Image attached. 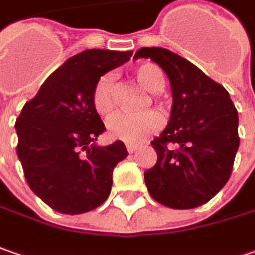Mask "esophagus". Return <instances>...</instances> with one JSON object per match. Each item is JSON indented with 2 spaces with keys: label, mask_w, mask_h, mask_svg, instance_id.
Listing matches in <instances>:
<instances>
[{
  "label": "esophagus",
  "mask_w": 255,
  "mask_h": 255,
  "mask_svg": "<svg viewBox=\"0 0 255 255\" xmlns=\"http://www.w3.org/2000/svg\"><path fill=\"white\" fill-rule=\"evenodd\" d=\"M126 147H127L128 152H135V151L138 149V145H137V144H126Z\"/></svg>",
  "instance_id": "esophagus-1"
}]
</instances>
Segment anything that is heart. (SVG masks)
I'll return each instance as SVG.
<instances>
[{
	"mask_svg": "<svg viewBox=\"0 0 255 255\" xmlns=\"http://www.w3.org/2000/svg\"><path fill=\"white\" fill-rule=\"evenodd\" d=\"M132 78L139 88L147 93H158L164 88V74L160 68L151 62L138 65L132 71ZM93 106L100 116H107L116 106V87L110 75L98 78L93 90ZM164 108V106H161ZM162 127V118L157 113H144L139 116H128L118 113L110 117L107 129L111 138L124 141L128 144L141 142L145 137L157 132Z\"/></svg>",
	"mask_w": 255,
	"mask_h": 255,
	"instance_id": "heart-1",
	"label": "heart"
}]
</instances>
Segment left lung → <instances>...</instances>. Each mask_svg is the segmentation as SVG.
<instances>
[{"label": "left lung", "mask_w": 255, "mask_h": 255, "mask_svg": "<svg viewBox=\"0 0 255 255\" xmlns=\"http://www.w3.org/2000/svg\"><path fill=\"white\" fill-rule=\"evenodd\" d=\"M134 58L158 64L172 90L170 123L151 142L157 162L144 172L149 195L177 210L205 204L233 171L240 145L234 103L221 84L170 50L144 47Z\"/></svg>", "instance_id": "obj_1"}]
</instances>
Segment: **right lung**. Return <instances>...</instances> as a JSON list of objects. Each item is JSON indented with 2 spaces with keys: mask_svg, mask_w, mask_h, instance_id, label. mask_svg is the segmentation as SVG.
<instances>
[{
  "mask_svg": "<svg viewBox=\"0 0 255 255\" xmlns=\"http://www.w3.org/2000/svg\"><path fill=\"white\" fill-rule=\"evenodd\" d=\"M131 51L87 50L71 57L25 103L15 121L24 177L52 210L83 214L110 195L113 170L128 155L123 141L97 147L106 127L93 106L95 83Z\"/></svg>",
  "mask_w": 255,
  "mask_h": 255,
  "instance_id": "1",
  "label": "right lung"
}]
</instances>
